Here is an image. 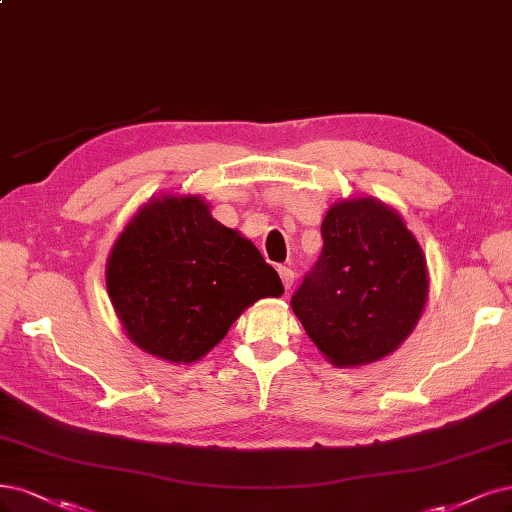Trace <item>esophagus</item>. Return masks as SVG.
Masks as SVG:
<instances>
[{
    "mask_svg": "<svg viewBox=\"0 0 512 512\" xmlns=\"http://www.w3.org/2000/svg\"><path fill=\"white\" fill-rule=\"evenodd\" d=\"M277 273L281 277V284H284V288L290 290L292 288V281H294V271L290 267H279Z\"/></svg>",
    "mask_w": 512,
    "mask_h": 512,
    "instance_id": "obj_1",
    "label": "esophagus"
}]
</instances>
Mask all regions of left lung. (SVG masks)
I'll list each match as a JSON object with an SVG mask.
<instances>
[{
    "label": "left lung",
    "instance_id": "1",
    "mask_svg": "<svg viewBox=\"0 0 512 512\" xmlns=\"http://www.w3.org/2000/svg\"><path fill=\"white\" fill-rule=\"evenodd\" d=\"M324 248L292 296V309L324 358L339 368L383 360L424 313L426 254L402 216L375 197L332 203Z\"/></svg>",
    "mask_w": 512,
    "mask_h": 512
}]
</instances>
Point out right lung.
<instances>
[{
  "mask_svg": "<svg viewBox=\"0 0 512 512\" xmlns=\"http://www.w3.org/2000/svg\"><path fill=\"white\" fill-rule=\"evenodd\" d=\"M105 286L133 345L171 364L201 360L245 309L284 294L256 245L214 220L199 195L139 207L112 245Z\"/></svg>",
  "mask_w": 512,
  "mask_h": 512,
  "instance_id": "right-lung-1",
  "label": "right lung"
}]
</instances>
